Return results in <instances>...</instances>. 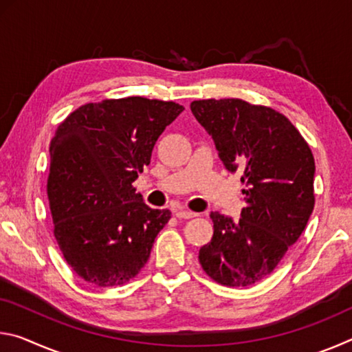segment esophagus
Instances as JSON below:
<instances>
[{"label":"esophagus","mask_w":352,"mask_h":352,"mask_svg":"<svg viewBox=\"0 0 352 352\" xmlns=\"http://www.w3.org/2000/svg\"><path fill=\"white\" fill-rule=\"evenodd\" d=\"M174 214L178 219H192V217L197 216L195 212L188 211V210H174Z\"/></svg>","instance_id":"1"}]
</instances>
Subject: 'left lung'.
I'll return each instance as SVG.
<instances>
[{
    "instance_id": "1",
    "label": "left lung",
    "mask_w": 352,
    "mask_h": 352,
    "mask_svg": "<svg viewBox=\"0 0 352 352\" xmlns=\"http://www.w3.org/2000/svg\"><path fill=\"white\" fill-rule=\"evenodd\" d=\"M190 111L225 169L242 174L247 204L239 222L211 212L214 234L200 248V264L219 284H256L275 270L314 211L312 152L294 124L269 107L206 99L194 100Z\"/></svg>"
}]
</instances>
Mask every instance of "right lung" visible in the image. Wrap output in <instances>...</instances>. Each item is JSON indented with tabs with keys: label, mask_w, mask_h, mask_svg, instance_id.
Returning a JSON list of instances; mask_svg holds the SVG:
<instances>
[{
	"label": "right lung",
	"mask_w": 352,
	"mask_h": 352,
	"mask_svg": "<svg viewBox=\"0 0 352 352\" xmlns=\"http://www.w3.org/2000/svg\"><path fill=\"white\" fill-rule=\"evenodd\" d=\"M183 105L140 96L71 113L51 141L47 197L65 261L98 287L126 284L151 256L169 210H152L133 182Z\"/></svg>",
	"instance_id": "obj_1"
}]
</instances>
